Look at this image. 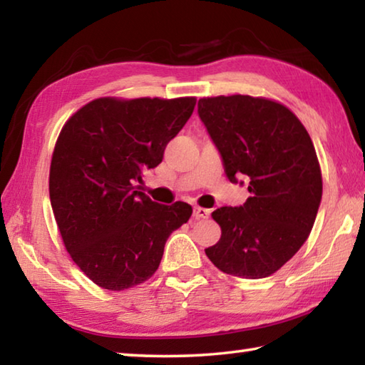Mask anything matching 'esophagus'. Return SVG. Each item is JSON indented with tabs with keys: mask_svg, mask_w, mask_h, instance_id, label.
Instances as JSON below:
<instances>
[{
	"mask_svg": "<svg viewBox=\"0 0 365 365\" xmlns=\"http://www.w3.org/2000/svg\"><path fill=\"white\" fill-rule=\"evenodd\" d=\"M209 214H211V211H209V209H206V207L195 206V209H193V215H195V219H207V217H209Z\"/></svg>",
	"mask_w": 365,
	"mask_h": 365,
	"instance_id": "esophagus-1",
	"label": "esophagus"
}]
</instances>
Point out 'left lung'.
Listing matches in <instances>:
<instances>
[{
    "label": "left lung",
    "mask_w": 365,
    "mask_h": 365,
    "mask_svg": "<svg viewBox=\"0 0 365 365\" xmlns=\"http://www.w3.org/2000/svg\"><path fill=\"white\" fill-rule=\"evenodd\" d=\"M197 114L219 148L230 182L250 178L243 206L215 209L220 240L206 248L219 270L264 279L285 265L309 237L322 200L316 148L285 104L262 96H207Z\"/></svg>",
    "instance_id": "8db88e82"
}]
</instances>
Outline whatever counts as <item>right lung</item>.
<instances>
[{
  "instance_id": "1",
  "label": "right lung",
  "mask_w": 365,
  "mask_h": 365,
  "mask_svg": "<svg viewBox=\"0 0 365 365\" xmlns=\"http://www.w3.org/2000/svg\"><path fill=\"white\" fill-rule=\"evenodd\" d=\"M195 104V96H104L64 123L49 165V200L67 252L98 287L122 292L151 279L169 235L191 217L187 202L158 205L133 183L163 160Z\"/></svg>"
}]
</instances>
